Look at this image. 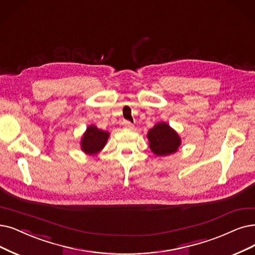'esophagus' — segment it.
<instances>
[{
    "instance_id": "obj_1",
    "label": "esophagus",
    "mask_w": 255,
    "mask_h": 255,
    "mask_svg": "<svg viewBox=\"0 0 255 255\" xmlns=\"http://www.w3.org/2000/svg\"><path fill=\"white\" fill-rule=\"evenodd\" d=\"M122 125H124V127L127 128H133V124H131V122H129V121H128V120H124Z\"/></svg>"
}]
</instances>
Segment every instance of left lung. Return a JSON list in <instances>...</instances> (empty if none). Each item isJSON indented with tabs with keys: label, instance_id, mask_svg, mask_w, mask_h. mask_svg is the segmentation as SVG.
Segmentation results:
<instances>
[{
	"label": "left lung",
	"instance_id": "obj_1",
	"mask_svg": "<svg viewBox=\"0 0 255 255\" xmlns=\"http://www.w3.org/2000/svg\"><path fill=\"white\" fill-rule=\"evenodd\" d=\"M149 148L157 156L174 154L181 145V138L177 131L166 122H159L147 133Z\"/></svg>",
	"mask_w": 255,
	"mask_h": 255
}]
</instances>
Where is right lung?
Listing matches in <instances>:
<instances>
[{
    "instance_id": "right-lung-1",
    "label": "right lung",
    "mask_w": 255,
    "mask_h": 255,
    "mask_svg": "<svg viewBox=\"0 0 255 255\" xmlns=\"http://www.w3.org/2000/svg\"><path fill=\"white\" fill-rule=\"evenodd\" d=\"M109 136V131L99 129L95 126H90L81 138V149L88 155H96L105 147Z\"/></svg>"
}]
</instances>
